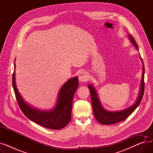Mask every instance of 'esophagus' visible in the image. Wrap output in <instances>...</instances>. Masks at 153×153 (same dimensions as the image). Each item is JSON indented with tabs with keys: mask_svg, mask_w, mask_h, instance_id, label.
Listing matches in <instances>:
<instances>
[{
	"mask_svg": "<svg viewBox=\"0 0 153 153\" xmlns=\"http://www.w3.org/2000/svg\"><path fill=\"white\" fill-rule=\"evenodd\" d=\"M89 78V76H88L87 73L85 71H82L79 74V80L81 82H85L88 80Z\"/></svg>",
	"mask_w": 153,
	"mask_h": 153,
	"instance_id": "34e87169",
	"label": "esophagus"
}]
</instances>
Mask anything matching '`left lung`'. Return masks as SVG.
<instances>
[{
    "instance_id": "1",
    "label": "left lung",
    "mask_w": 153,
    "mask_h": 153,
    "mask_svg": "<svg viewBox=\"0 0 153 153\" xmlns=\"http://www.w3.org/2000/svg\"><path fill=\"white\" fill-rule=\"evenodd\" d=\"M129 39L130 42L132 43L133 46L138 50V46L137 43H136L133 37L129 35ZM141 61L142 58L140 57ZM144 67L143 63V72H142V77L141 80V84H140V89L139 92V95L137 100L133 105L130 107H128L125 110L117 111H109L104 109L102 106L100 102L99 99L97 91L94 87L92 84H89L88 85L89 87L91 95V100L92 108L94 111V114L95 119L97 120L102 125H111L115 124L118 122L123 121L129 117L133 112L135 110V109L138 107L140 102L143 97L144 91Z\"/></svg>"
}]
</instances>
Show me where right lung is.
<instances>
[{
    "instance_id": "obj_1",
    "label": "right lung",
    "mask_w": 153,
    "mask_h": 153,
    "mask_svg": "<svg viewBox=\"0 0 153 153\" xmlns=\"http://www.w3.org/2000/svg\"><path fill=\"white\" fill-rule=\"evenodd\" d=\"M78 84L77 77L69 79L61 87L54 108L50 110L43 111L33 108L25 102L16 86L15 70L12 76V85L15 97L24 115L35 123L51 130L62 129L70 122L72 100Z\"/></svg>"
}]
</instances>
